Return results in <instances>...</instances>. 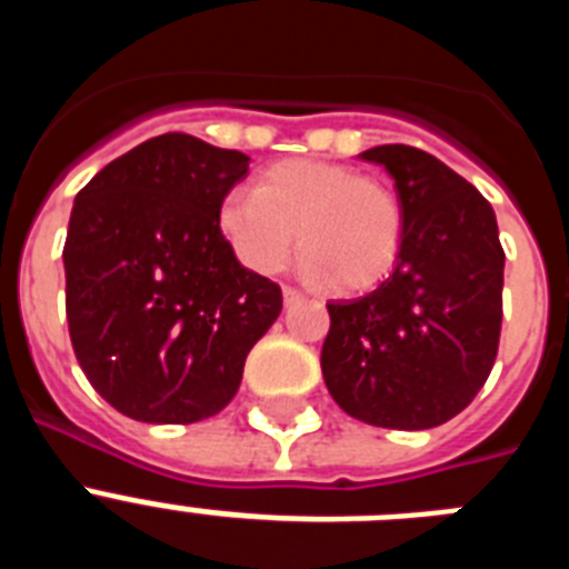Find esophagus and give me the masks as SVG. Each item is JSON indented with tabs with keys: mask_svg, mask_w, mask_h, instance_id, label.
Here are the masks:
<instances>
[{
	"mask_svg": "<svg viewBox=\"0 0 569 569\" xmlns=\"http://www.w3.org/2000/svg\"><path fill=\"white\" fill-rule=\"evenodd\" d=\"M281 296H284V305H296V301L305 299V293H301V290H296V288H284V290H281Z\"/></svg>",
	"mask_w": 569,
	"mask_h": 569,
	"instance_id": "1",
	"label": "esophagus"
}]
</instances>
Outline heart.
<instances>
[{
  "mask_svg": "<svg viewBox=\"0 0 569 569\" xmlns=\"http://www.w3.org/2000/svg\"><path fill=\"white\" fill-rule=\"evenodd\" d=\"M219 228L244 268L276 273L293 253L305 270L339 290L385 279L401 248V204L390 184L353 168L288 159L256 179L253 190H230Z\"/></svg>",
  "mask_w": 569,
  "mask_h": 569,
  "instance_id": "heart-1",
  "label": "heart"
}]
</instances>
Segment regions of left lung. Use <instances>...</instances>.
<instances>
[{"mask_svg":"<svg viewBox=\"0 0 569 569\" xmlns=\"http://www.w3.org/2000/svg\"><path fill=\"white\" fill-rule=\"evenodd\" d=\"M359 156L393 176L401 248L373 293L328 305L321 376L347 416L427 430L476 399L499 353V224L485 196L425 150L379 144Z\"/></svg>","mask_w":569,"mask_h":569,"instance_id":"obj_1","label":"left lung"}]
</instances>
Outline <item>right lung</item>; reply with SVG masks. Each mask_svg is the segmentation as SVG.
<instances>
[{
	"label": "right lung",
	"mask_w": 569,
	"mask_h": 569,
	"mask_svg": "<svg viewBox=\"0 0 569 569\" xmlns=\"http://www.w3.org/2000/svg\"><path fill=\"white\" fill-rule=\"evenodd\" d=\"M248 164L239 150L162 133L77 193L62 250L70 345L93 390L128 419L216 416L279 319L281 288L241 268L219 228Z\"/></svg>",
	"instance_id": "right-lung-1"
}]
</instances>
